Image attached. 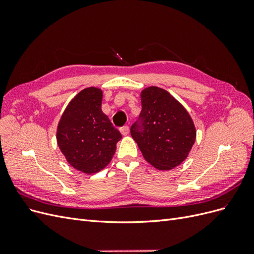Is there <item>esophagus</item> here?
Instances as JSON below:
<instances>
[{
    "label": "esophagus",
    "mask_w": 254,
    "mask_h": 254,
    "mask_svg": "<svg viewBox=\"0 0 254 254\" xmlns=\"http://www.w3.org/2000/svg\"><path fill=\"white\" fill-rule=\"evenodd\" d=\"M120 131H121V133H122L123 135H127V134L129 133V127H128V126L122 127V128L120 129Z\"/></svg>",
    "instance_id": "34e87169"
}]
</instances>
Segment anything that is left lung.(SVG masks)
<instances>
[{"label":"left lung","instance_id":"8db88e82","mask_svg":"<svg viewBox=\"0 0 254 254\" xmlns=\"http://www.w3.org/2000/svg\"><path fill=\"white\" fill-rule=\"evenodd\" d=\"M142 110L130 128L144 159L159 171H170L189 156L196 128L187 109L164 89L141 92Z\"/></svg>","mask_w":254,"mask_h":254}]
</instances>
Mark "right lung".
I'll return each instance as SVG.
<instances>
[{
  "label": "right lung",
  "instance_id": "1",
  "mask_svg": "<svg viewBox=\"0 0 254 254\" xmlns=\"http://www.w3.org/2000/svg\"><path fill=\"white\" fill-rule=\"evenodd\" d=\"M103 91L81 90L68 103L57 127V144L67 163L84 174L102 171L117 149L122 134L102 111Z\"/></svg>",
  "mask_w": 254,
  "mask_h": 254
}]
</instances>
